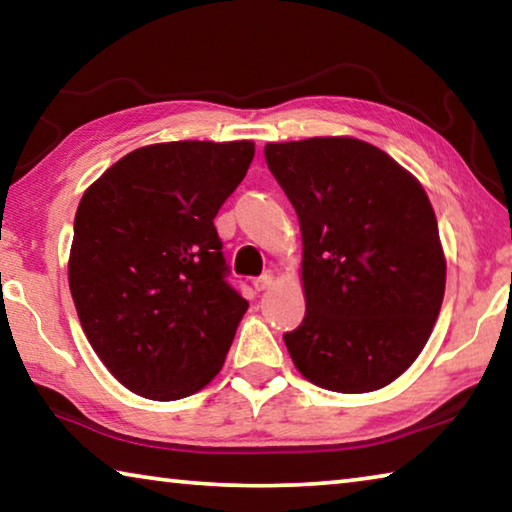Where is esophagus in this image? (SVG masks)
Returning <instances> with one entry per match:
<instances>
[{
  "mask_svg": "<svg viewBox=\"0 0 512 512\" xmlns=\"http://www.w3.org/2000/svg\"><path fill=\"white\" fill-rule=\"evenodd\" d=\"M271 284H273V273H264V275H259V277H255V280H253L255 291L271 289Z\"/></svg>",
  "mask_w": 512,
  "mask_h": 512,
  "instance_id": "34e87169",
  "label": "esophagus"
}]
</instances>
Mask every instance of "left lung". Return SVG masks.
<instances>
[{
    "label": "left lung",
    "instance_id": "obj_1",
    "mask_svg": "<svg viewBox=\"0 0 512 512\" xmlns=\"http://www.w3.org/2000/svg\"><path fill=\"white\" fill-rule=\"evenodd\" d=\"M298 214L307 311L284 343L336 393L384 388L427 343L445 296V255L422 185L352 137L266 144Z\"/></svg>",
    "mask_w": 512,
    "mask_h": 512
}]
</instances>
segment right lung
I'll return each mask as SVG.
<instances>
[{
    "label": "right lung",
    "instance_id": "1",
    "mask_svg": "<svg viewBox=\"0 0 512 512\" xmlns=\"http://www.w3.org/2000/svg\"><path fill=\"white\" fill-rule=\"evenodd\" d=\"M253 142H169L128 153L83 194L69 289L94 352L128 391L171 402L221 370L248 302L228 282L214 216Z\"/></svg>",
    "mask_w": 512,
    "mask_h": 512
}]
</instances>
